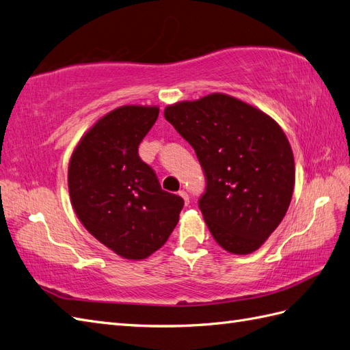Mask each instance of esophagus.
Wrapping results in <instances>:
<instances>
[{"label": "esophagus", "mask_w": 350, "mask_h": 350, "mask_svg": "<svg viewBox=\"0 0 350 350\" xmlns=\"http://www.w3.org/2000/svg\"><path fill=\"white\" fill-rule=\"evenodd\" d=\"M178 195H180V197L183 198L185 204L188 206L189 204V195H188V192H186V191H178Z\"/></svg>", "instance_id": "1"}]
</instances>
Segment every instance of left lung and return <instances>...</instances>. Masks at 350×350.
<instances>
[{
  "label": "left lung",
  "instance_id": "1",
  "mask_svg": "<svg viewBox=\"0 0 350 350\" xmlns=\"http://www.w3.org/2000/svg\"><path fill=\"white\" fill-rule=\"evenodd\" d=\"M164 116L204 170L198 206L217 245L234 255L258 250L294 192V153L283 129L262 110L221 92L167 105Z\"/></svg>",
  "mask_w": 350,
  "mask_h": 350
}]
</instances>
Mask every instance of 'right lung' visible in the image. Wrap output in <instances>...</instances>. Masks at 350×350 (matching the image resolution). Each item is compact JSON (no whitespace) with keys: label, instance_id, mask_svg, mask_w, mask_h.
Masks as SVG:
<instances>
[{"label":"right lung","instance_id":"1","mask_svg":"<svg viewBox=\"0 0 350 350\" xmlns=\"http://www.w3.org/2000/svg\"><path fill=\"white\" fill-rule=\"evenodd\" d=\"M158 105H122L80 138L68 164L71 206L85 228L116 255L140 261L168 240L183 200L161 189L138 144Z\"/></svg>","mask_w":350,"mask_h":350}]
</instances>
